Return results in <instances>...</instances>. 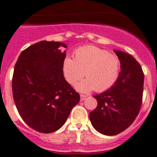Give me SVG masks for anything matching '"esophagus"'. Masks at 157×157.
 <instances>
[{
    "instance_id": "1",
    "label": "esophagus",
    "mask_w": 157,
    "mask_h": 157,
    "mask_svg": "<svg viewBox=\"0 0 157 157\" xmlns=\"http://www.w3.org/2000/svg\"><path fill=\"white\" fill-rule=\"evenodd\" d=\"M86 97H87V96L84 95V94H81V95H80V98H81V101H84V100L86 98Z\"/></svg>"
}]
</instances>
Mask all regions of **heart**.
I'll return each mask as SVG.
<instances>
[{
	"label": "heart",
	"mask_w": 157,
	"mask_h": 157,
	"mask_svg": "<svg viewBox=\"0 0 157 157\" xmlns=\"http://www.w3.org/2000/svg\"><path fill=\"white\" fill-rule=\"evenodd\" d=\"M75 59L66 56L62 62V71L71 85L85 75L87 78L76 84L81 92L95 90L103 92L114 85L120 74V62L116 55L94 45H86L75 49Z\"/></svg>",
	"instance_id": "1"
}]
</instances>
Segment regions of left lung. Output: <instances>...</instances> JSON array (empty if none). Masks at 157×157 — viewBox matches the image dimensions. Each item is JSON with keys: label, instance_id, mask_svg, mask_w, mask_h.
Segmentation results:
<instances>
[{"label": "left lung", "instance_id": "8db88e82", "mask_svg": "<svg viewBox=\"0 0 157 157\" xmlns=\"http://www.w3.org/2000/svg\"><path fill=\"white\" fill-rule=\"evenodd\" d=\"M121 71L110 89L94 96L98 106L90 113L93 127L101 134L116 135L132 124L142 102L144 73L141 65L130 54L114 50Z\"/></svg>", "mask_w": 157, "mask_h": 157}]
</instances>
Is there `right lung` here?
<instances>
[{"mask_svg": "<svg viewBox=\"0 0 157 157\" xmlns=\"http://www.w3.org/2000/svg\"><path fill=\"white\" fill-rule=\"evenodd\" d=\"M67 45L59 41H41L20 53L14 68L12 94L19 114L38 132L59 130L68 118L80 96L62 71Z\"/></svg>", "mask_w": 157, "mask_h": 157, "instance_id": "obj_1", "label": "right lung"}]
</instances>
